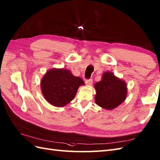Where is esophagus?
<instances>
[{"label": "esophagus", "mask_w": 160, "mask_h": 160, "mask_svg": "<svg viewBox=\"0 0 160 160\" xmlns=\"http://www.w3.org/2000/svg\"><path fill=\"white\" fill-rule=\"evenodd\" d=\"M92 82H93V79H92V78H90L89 79L85 80V83H86L87 85H92Z\"/></svg>", "instance_id": "1"}]
</instances>
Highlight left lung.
Instances as JSON below:
<instances>
[{"instance_id": "left-lung-1", "label": "left lung", "mask_w": 160, "mask_h": 160, "mask_svg": "<svg viewBox=\"0 0 160 160\" xmlns=\"http://www.w3.org/2000/svg\"><path fill=\"white\" fill-rule=\"evenodd\" d=\"M94 87L96 103L106 109H112L122 103L126 98L127 87L123 81L110 72H106Z\"/></svg>"}]
</instances>
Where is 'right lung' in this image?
Returning a JSON list of instances; mask_svg holds the SVG:
<instances>
[{
  "label": "right lung",
  "instance_id": "obj_1",
  "mask_svg": "<svg viewBox=\"0 0 160 160\" xmlns=\"http://www.w3.org/2000/svg\"><path fill=\"white\" fill-rule=\"evenodd\" d=\"M84 82L66 69H52L46 72L41 82L45 98L55 107H64L75 98L77 89Z\"/></svg>",
  "mask_w": 160,
  "mask_h": 160
}]
</instances>
